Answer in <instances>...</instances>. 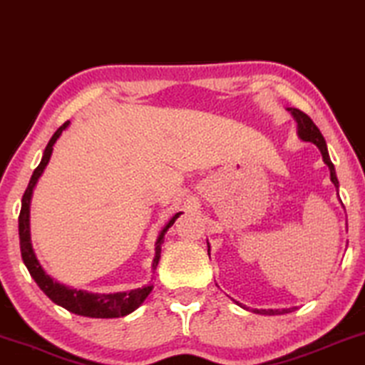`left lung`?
<instances>
[{"instance_id": "left-lung-1", "label": "left lung", "mask_w": 365, "mask_h": 365, "mask_svg": "<svg viewBox=\"0 0 365 365\" xmlns=\"http://www.w3.org/2000/svg\"><path fill=\"white\" fill-rule=\"evenodd\" d=\"M289 111L292 113V116L296 118L297 121V133H299V138L304 139V141H309V143H314L316 146L321 149V154H322V159L324 163L327 164L329 169H331V181L334 182V186H339V181H337V176H336V169H334V164L331 161V158H329V153H327V146H326V139H324L322 133L319 131V128L314 124V121L311 118L307 116L306 113L301 111V109H296V108H291ZM257 314H267V316H276V314H286V312H291V309H282V311H272V309H269V311H254Z\"/></svg>"}]
</instances>
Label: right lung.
I'll return each instance as SVG.
<instances>
[{"instance_id":"right-lung-1","label":"right lung","mask_w":365,"mask_h":365,"mask_svg":"<svg viewBox=\"0 0 365 365\" xmlns=\"http://www.w3.org/2000/svg\"><path fill=\"white\" fill-rule=\"evenodd\" d=\"M69 121H66L63 126L58 128V131L53 134V138L49 139L46 149H44L43 159L41 163L38 164V168L34 169L31 179H29V184L26 187V191L23 194V201H21V211H19V246H21V257L24 266L28 267L31 277L36 281L39 289L46 294V296L51 299L54 304L61 306L64 309H68L69 312L78 314V316H84V317H96V319H113V317H124L128 314H131L133 311L141 306L144 299L149 296V292L153 291V286L143 287V289H134V291L129 292H116V294H91L86 291H76V289H69L63 284H59L56 281H53L51 277L48 276L46 272L43 271V267L39 266L36 256H34L33 247H31V237H29V201H31V194H33V187L34 184L38 182V178L41 176V173L46 168V164L51 158L53 153V146L56 143V139L59 138L64 129L68 128ZM181 216V212L174 214L171 221L166 224V227L163 229L161 234H159L158 239V246H156V257H154V264L153 267L158 266L159 262V246H161L164 234L169 227L173 226L174 221Z\"/></svg>"}]
</instances>
